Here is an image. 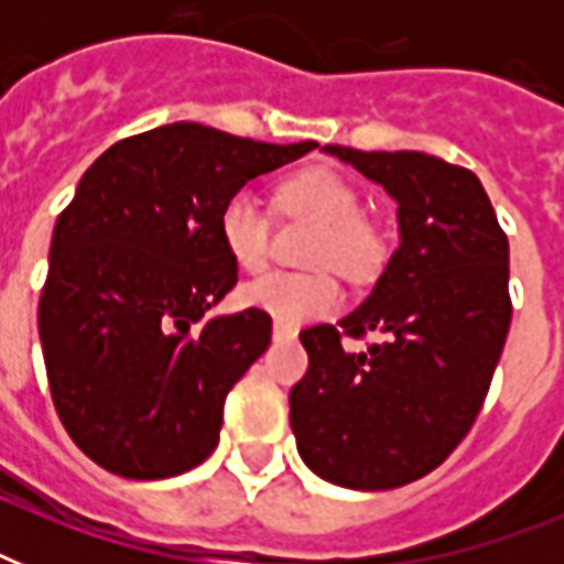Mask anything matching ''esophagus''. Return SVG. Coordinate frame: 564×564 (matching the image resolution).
<instances>
[{"mask_svg": "<svg viewBox=\"0 0 564 564\" xmlns=\"http://www.w3.org/2000/svg\"><path fill=\"white\" fill-rule=\"evenodd\" d=\"M295 336H299V330H295V327L283 325V322H274V325H272V339H274V343H292Z\"/></svg>", "mask_w": 564, "mask_h": 564, "instance_id": "34e87169", "label": "esophagus"}]
</instances>
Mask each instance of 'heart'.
I'll list each match as a JSON object with an SVG mask.
<instances>
[{
    "label": "heart",
    "mask_w": 564,
    "mask_h": 564,
    "mask_svg": "<svg viewBox=\"0 0 564 564\" xmlns=\"http://www.w3.org/2000/svg\"><path fill=\"white\" fill-rule=\"evenodd\" d=\"M286 210L301 213L322 225L310 248V265H334L348 281H371L386 260L380 230L362 219V202L357 189L336 172L310 170L290 178L281 187ZM269 213L254 189L239 187L225 198L219 210V237L246 272L263 269L269 257ZM248 307L265 310L278 322L295 325L325 316L339 307L343 290L327 269L313 272H269L242 286Z\"/></svg>",
    "instance_id": "heart-1"
}]
</instances>
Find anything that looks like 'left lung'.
I'll list each match as a JSON object with an SVG mask.
<instances>
[{"label":"left lung","mask_w":564,"mask_h":564,"mask_svg":"<svg viewBox=\"0 0 564 564\" xmlns=\"http://www.w3.org/2000/svg\"><path fill=\"white\" fill-rule=\"evenodd\" d=\"M398 204L401 246L343 334H383L351 354L334 325L301 330L310 369L292 386L301 459L322 480L380 491L451 456L480 412L509 322V242L480 178L424 152L325 145Z\"/></svg>","instance_id":"obj_1"}]
</instances>
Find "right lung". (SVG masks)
Instances as JSON below:
<instances>
[{
  "label": "right lung",
  "mask_w": 564,
  "mask_h": 564,
  "mask_svg": "<svg viewBox=\"0 0 564 564\" xmlns=\"http://www.w3.org/2000/svg\"><path fill=\"white\" fill-rule=\"evenodd\" d=\"M313 149L172 122L82 175L55 221L37 327L57 415L105 471L163 480L213 454L225 398L272 343L263 310L213 313L237 283L219 210Z\"/></svg>",
  "instance_id": "1"
}]
</instances>
